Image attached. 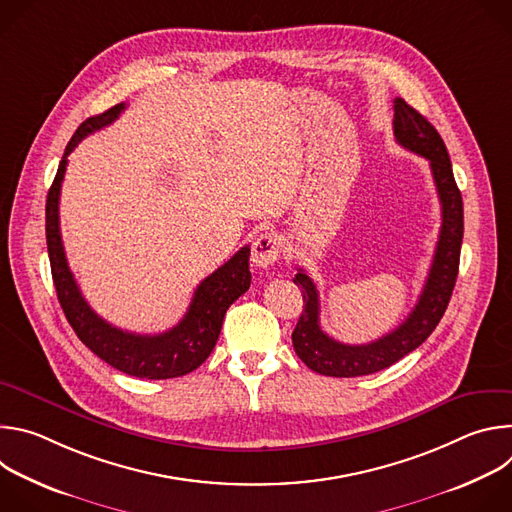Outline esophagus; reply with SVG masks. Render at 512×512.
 <instances>
[{
    "instance_id": "34e87169",
    "label": "esophagus",
    "mask_w": 512,
    "mask_h": 512,
    "mask_svg": "<svg viewBox=\"0 0 512 512\" xmlns=\"http://www.w3.org/2000/svg\"><path fill=\"white\" fill-rule=\"evenodd\" d=\"M281 249H283V239L277 233L259 235L251 247V261L255 267L267 269L279 259Z\"/></svg>"
}]
</instances>
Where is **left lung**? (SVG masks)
I'll return each mask as SVG.
<instances>
[{"instance_id":"obj_1","label":"left lung","mask_w":512,"mask_h":512,"mask_svg":"<svg viewBox=\"0 0 512 512\" xmlns=\"http://www.w3.org/2000/svg\"><path fill=\"white\" fill-rule=\"evenodd\" d=\"M393 133L397 143L429 162L437 196L442 202V229L437 239L433 263L421 296L393 332L369 344H344L330 338L320 328V300L312 277L298 269L294 283L302 287L304 312L291 334L296 354L308 367L326 377H362L391 367L405 354L413 352L440 324L458 277L460 249L464 237L462 194L454 180L446 143L437 129L403 99H395Z\"/></svg>"}]
</instances>
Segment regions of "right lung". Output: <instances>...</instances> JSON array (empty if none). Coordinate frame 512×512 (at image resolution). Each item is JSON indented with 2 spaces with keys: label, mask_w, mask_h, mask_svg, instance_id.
I'll return each mask as SVG.
<instances>
[{
  "label": "right lung",
  "mask_w": 512,
  "mask_h": 512,
  "mask_svg": "<svg viewBox=\"0 0 512 512\" xmlns=\"http://www.w3.org/2000/svg\"><path fill=\"white\" fill-rule=\"evenodd\" d=\"M123 109L125 103H119L101 115L89 117L79 125L66 145L56 178L46 196V245L50 269L60 308L87 348L125 375L156 381L174 379L198 369L212 352L229 306L241 298L251 285V249L243 247L223 267H218L214 273L202 279L184 318L162 334H135L115 328L87 304L75 275L68 269L62 247L58 218L60 186L68 164V154L77 148L81 139L113 123Z\"/></svg>",
  "instance_id": "add662e5"
}]
</instances>
